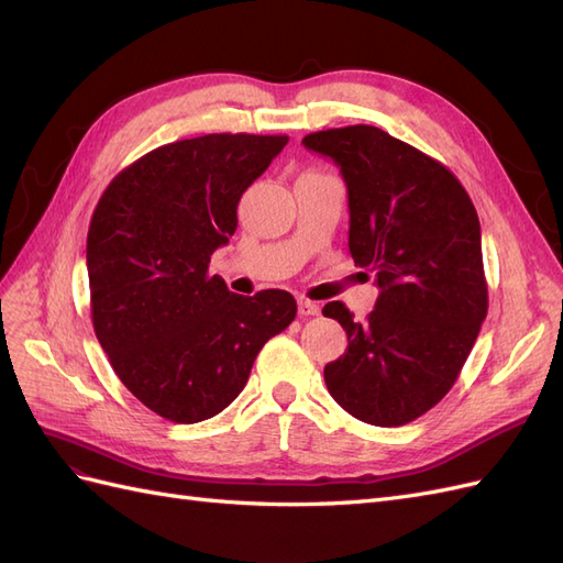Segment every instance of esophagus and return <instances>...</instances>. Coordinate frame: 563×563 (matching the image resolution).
Wrapping results in <instances>:
<instances>
[{
  "instance_id": "obj_1",
  "label": "esophagus",
  "mask_w": 563,
  "mask_h": 563,
  "mask_svg": "<svg viewBox=\"0 0 563 563\" xmlns=\"http://www.w3.org/2000/svg\"><path fill=\"white\" fill-rule=\"evenodd\" d=\"M298 314H300V317H314V314H319V305H317L314 300L300 298V300H298Z\"/></svg>"
}]
</instances>
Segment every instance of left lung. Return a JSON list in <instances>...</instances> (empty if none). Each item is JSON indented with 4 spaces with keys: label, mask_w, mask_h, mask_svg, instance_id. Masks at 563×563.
Instances as JSON below:
<instances>
[{
    "label": "left lung",
    "mask_w": 563,
    "mask_h": 563,
    "mask_svg": "<svg viewBox=\"0 0 563 563\" xmlns=\"http://www.w3.org/2000/svg\"><path fill=\"white\" fill-rule=\"evenodd\" d=\"M302 145L340 166L350 253L380 288L364 323L323 305L347 333L323 380L350 416L399 428L446 397L486 319L479 216L444 164L383 129L317 131Z\"/></svg>",
    "instance_id": "8db88e82"
}]
</instances>
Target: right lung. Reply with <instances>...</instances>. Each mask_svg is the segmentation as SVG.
I'll return each mask as SVG.
<instances>
[{"label":"right lung","instance_id":"obj_1","mask_svg":"<svg viewBox=\"0 0 563 563\" xmlns=\"http://www.w3.org/2000/svg\"><path fill=\"white\" fill-rule=\"evenodd\" d=\"M286 135L209 133L124 168L87 236L91 319L131 395L174 422H199L244 389L255 356L296 317L279 288L232 294L209 275L236 230V203Z\"/></svg>","mask_w":563,"mask_h":563}]
</instances>
